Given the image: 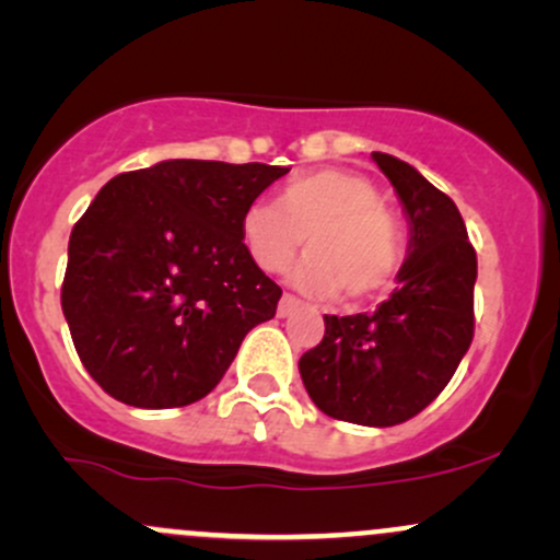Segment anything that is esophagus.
Wrapping results in <instances>:
<instances>
[{
  "instance_id": "1",
  "label": "esophagus",
  "mask_w": 560,
  "mask_h": 560,
  "mask_svg": "<svg viewBox=\"0 0 560 560\" xmlns=\"http://www.w3.org/2000/svg\"><path fill=\"white\" fill-rule=\"evenodd\" d=\"M298 308H303V303L298 301L295 295H281L279 308H276V312H279V316H290V314H295Z\"/></svg>"
}]
</instances>
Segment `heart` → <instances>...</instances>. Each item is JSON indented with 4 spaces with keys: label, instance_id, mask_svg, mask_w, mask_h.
Instances as JSON below:
<instances>
[{
    "label": "heart",
    "instance_id": "1",
    "mask_svg": "<svg viewBox=\"0 0 560 560\" xmlns=\"http://www.w3.org/2000/svg\"><path fill=\"white\" fill-rule=\"evenodd\" d=\"M303 238L308 257L292 270V281L312 295L341 290L347 301H365L387 290L404 262L398 219L360 173H306L281 189L276 206L252 202L241 213V241L265 273H281Z\"/></svg>",
    "mask_w": 560,
    "mask_h": 560
}]
</instances>
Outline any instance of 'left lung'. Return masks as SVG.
Instances as JSON below:
<instances>
[{"label": "left lung", "instance_id": "left-lung-1", "mask_svg": "<svg viewBox=\"0 0 560 560\" xmlns=\"http://www.w3.org/2000/svg\"><path fill=\"white\" fill-rule=\"evenodd\" d=\"M409 222L398 287L374 314H325L301 380L327 417L389 428L420 415L453 380L474 338L477 252L460 211L409 162L374 151Z\"/></svg>", "mask_w": 560, "mask_h": 560}]
</instances>
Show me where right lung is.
I'll return each mask as SVG.
<instances>
[{"label":"right lung","instance_id":"add662e5","mask_svg":"<svg viewBox=\"0 0 560 560\" xmlns=\"http://www.w3.org/2000/svg\"><path fill=\"white\" fill-rule=\"evenodd\" d=\"M290 173L165 160L110 178L72 228L61 312L78 358L116 400L173 409L222 382L281 287L241 241V213Z\"/></svg>","mask_w":560,"mask_h":560}]
</instances>
